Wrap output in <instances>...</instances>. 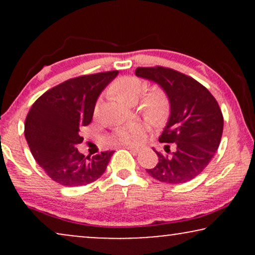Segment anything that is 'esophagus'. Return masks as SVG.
<instances>
[{
  "instance_id": "obj_1",
  "label": "esophagus",
  "mask_w": 255,
  "mask_h": 255,
  "mask_svg": "<svg viewBox=\"0 0 255 255\" xmlns=\"http://www.w3.org/2000/svg\"><path fill=\"white\" fill-rule=\"evenodd\" d=\"M123 148H127L128 151L133 152V153H138L139 152V148L138 147H132V146H128V145H124Z\"/></svg>"
}]
</instances>
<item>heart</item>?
I'll list each match as a JSON object with an SVG mask.
<instances>
[{
  "instance_id": "obj_1",
  "label": "heart",
  "mask_w": 255,
  "mask_h": 255,
  "mask_svg": "<svg viewBox=\"0 0 255 255\" xmlns=\"http://www.w3.org/2000/svg\"><path fill=\"white\" fill-rule=\"evenodd\" d=\"M145 88L141 79L135 76H122L110 86L109 93L128 104L137 102L138 97ZM100 104L94 107V115L99 114ZM139 110L148 121L160 123L165 120L168 113V99L163 90L152 88L142 94L139 100ZM145 132V127L141 123H132L118 128L114 133V141L121 145H137L141 141Z\"/></svg>"
}]
</instances>
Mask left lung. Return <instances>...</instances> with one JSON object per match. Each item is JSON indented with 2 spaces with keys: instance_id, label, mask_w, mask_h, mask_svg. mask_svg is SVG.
<instances>
[{
  "instance_id": "left-lung-1",
  "label": "left lung",
  "mask_w": 255,
  "mask_h": 255,
  "mask_svg": "<svg viewBox=\"0 0 255 255\" xmlns=\"http://www.w3.org/2000/svg\"><path fill=\"white\" fill-rule=\"evenodd\" d=\"M135 75L161 86L170 102V116L159 137L166 153L154 152L158 163L146 169L160 182L180 184L203 172L217 151L224 120L218 102L196 80L175 69L138 67ZM176 149L170 151L169 143Z\"/></svg>"
}]
</instances>
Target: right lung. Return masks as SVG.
<instances>
[{"instance_id": "right-lung-1", "label": "right lung", "mask_w": 255, "mask_h": 255, "mask_svg": "<svg viewBox=\"0 0 255 255\" xmlns=\"http://www.w3.org/2000/svg\"><path fill=\"white\" fill-rule=\"evenodd\" d=\"M118 71L80 75L45 92L25 118L24 134L33 158L55 182L86 186L107 169L114 151L81 154L80 130L90 124L96 100Z\"/></svg>"}]
</instances>
